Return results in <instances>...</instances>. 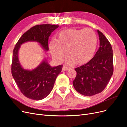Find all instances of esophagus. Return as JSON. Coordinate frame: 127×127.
Segmentation results:
<instances>
[{
    "label": "esophagus",
    "mask_w": 127,
    "mask_h": 127,
    "mask_svg": "<svg viewBox=\"0 0 127 127\" xmlns=\"http://www.w3.org/2000/svg\"><path fill=\"white\" fill-rule=\"evenodd\" d=\"M71 69L70 68L67 67L65 66H63V67H62V71H68V70H69V69Z\"/></svg>",
    "instance_id": "34e87169"
}]
</instances>
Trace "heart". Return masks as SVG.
<instances>
[{
    "label": "heart",
    "mask_w": 127,
    "mask_h": 127,
    "mask_svg": "<svg viewBox=\"0 0 127 127\" xmlns=\"http://www.w3.org/2000/svg\"><path fill=\"white\" fill-rule=\"evenodd\" d=\"M96 46V36L92 30L68 29L60 32L58 40H51L49 48L53 59L59 63L64 60L67 52L69 56L66 62L73 65L76 62L84 64L89 62L95 54Z\"/></svg>",
    "instance_id": "obj_1"
}]
</instances>
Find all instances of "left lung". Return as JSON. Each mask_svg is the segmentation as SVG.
<instances>
[{"mask_svg": "<svg viewBox=\"0 0 127 127\" xmlns=\"http://www.w3.org/2000/svg\"><path fill=\"white\" fill-rule=\"evenodd\" d=\"M100 46L93 58L75 69L76 76L73 84L77 92L85 96H92L105 89L113 74V51L105 36L97 30Z\"/></svg>", "mask_w": 127, "mask_h": 127, "instance_id": "1", "label": "left lung"}]
</instances>
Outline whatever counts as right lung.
Segmentation results:
<instances>
[{"instance_id": "add662e5", "label": "right lung", "mask_w": 127, "mask_h": 127, "mask_svg": "<svg viewBox=\"0 0 127 127\" xmlns=\"http://www.w3.org/2000/svg\"><path fill=\"white\" fill-rule=\"evenodd\" d=\"M59 26V25L51 24L36 25L25 32L15 46L11 74L20 91L29 99L40 100L48 95L54 87L57 76L62 70V65L52 67L46 59L44 58L35 68H24L19 60L20 46L26 42H35L38 43L45 51H48L49 37Z\"/></svg>"}]
</instances>
